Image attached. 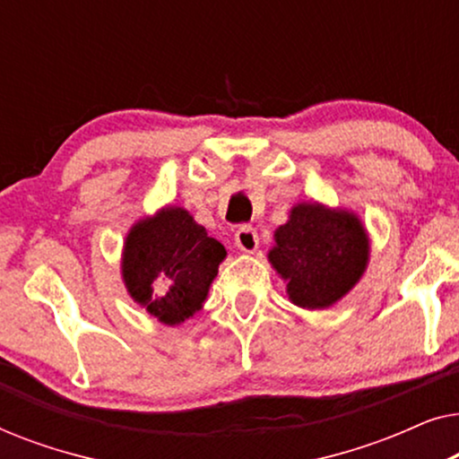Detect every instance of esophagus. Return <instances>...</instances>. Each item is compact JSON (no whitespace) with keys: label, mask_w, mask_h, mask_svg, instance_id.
<instances>
[{"label":"esophagus","mask_w":459,"mask_h":459,"mask_svg":"<svg viewBox=\"0 0 459 459\" xmlns=\"http://www.w3.org/2000/svg\"><path fill=\"white\" fill-rule=\"evenodd\" d=\"M234 240L236 247L244 250V253H255L256 247H259V234H256L253 225H242V228H238Z\"/></svg>","instance_id":"obj_1"}]
</instances>
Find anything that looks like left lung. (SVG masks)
I'll return each instance as SVG.
<instances>
[{
    "label": "left lung",
    "instance_id": "8db88e82",
    "mask_svg": "<svg viewBox=\"0 0 459 459\" xmlns=\"http://www.w3.org/2000/svg\"><path fill=\"white\" fill-rule=\"evenodd\" d=\"M269 261L288 280L294 305L324 309L361 278L368 263V236L351 212L299 204L288 223L275 231Z\"/></svg>",
    "mask_w": 459,
    "mask_h": 459
}]
</instances>
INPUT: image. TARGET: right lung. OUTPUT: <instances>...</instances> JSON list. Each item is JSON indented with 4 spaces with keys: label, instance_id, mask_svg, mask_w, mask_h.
Instances as JSON below:
<instances>
[{
    "label": "right lung",
    "instance_id": "add662e5",
    "mask_svg": "<svg viewBox=\"0 0 459 459\" xmlns=\"http://www.w3.org/2000/svg\"><path fill=\"white\" fill-rule=\"evenodd\" d=\"M225 248L184 209L143 219L125 242L123 278L131 297L162 324L186 322L203 307Z\"/></svg>",
    "mask_w": 459,
    "mask_h": 459
}]
</instances>
